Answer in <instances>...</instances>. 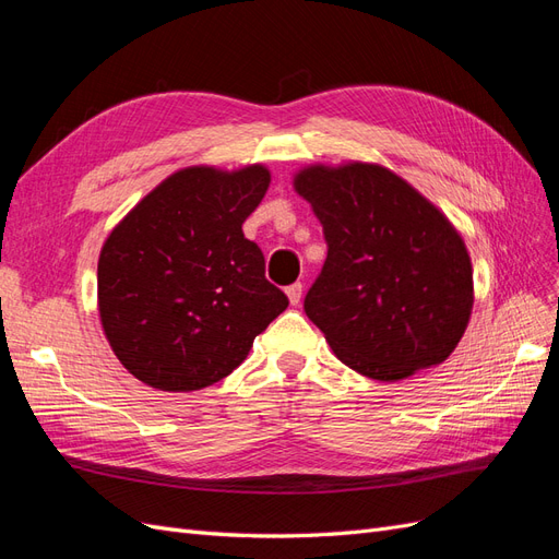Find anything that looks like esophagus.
I'll list each match as a JSON object with an SVG mask.
<instances>
[{"label": "esophagus", "mask_w": 559, "mask_h": 559, "mask_svg": "<svg viewBox=\"0 0 559 559\" xmlns=\"http://www.w3.org/2000/svg\"><path fill=\"white\" fill-rule=\"evenodd\" d=\"M286 296H289V302H292V306H298V302H300V296H302V284H300V282H296V284H292V286H286Z\"/></svg>", "instance_id": "1"}]
</instances>
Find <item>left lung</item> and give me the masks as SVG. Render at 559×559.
Listing matches in <instances>:
<instances>
[{"instance_id": "left-lung-1", "label": "left lung", "mask_w": 559, "mask_h": 559, "mask_svg": "<svg viewBox=\"0 0 559 559\" xmlns=\"http://www.w3.org/2000/svg\"><path fill=\"white\" fill-rule=\"evenodd\" d=\"M294 186L329 247L302 308L335 357L384 382L443 364L473 308L471 259L454 226L380 165H314Z\"/></svg>"}]
</instances>
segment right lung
<instances>
[{
	"instance_id": "1",
	"label": "right lung",
	"mask_w": 559,
	"mask_h": 559,
	"mask_svg": "<svg viewBox=\"0 0 559 559\" xmlns=\"http://www.w3.org/2000/svg\"><path fill=\"white\" fill-rule=\"evenodd\" d=\"M267 183L263 165L186 167L111 230L97 263L99 319L144 384L195 392L224 380L289 306L242 233Z\"/></svg>"
}]
</instances>
